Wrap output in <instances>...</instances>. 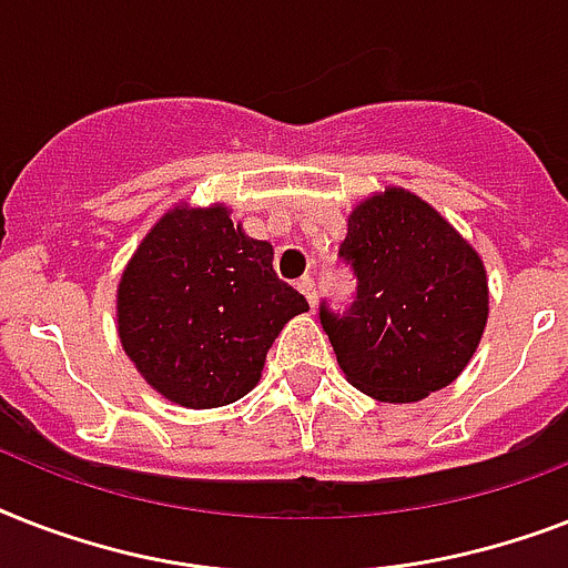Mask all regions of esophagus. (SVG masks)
<instances>
[{
    "mask_svg": "<svg viewBox=\"0 0 568 568\" xmlns=\"http://www.w3.org/2000/svg\"><path fill=\"white\" fill-rule=\"evenodd\" d=\"M297 292L310 301V306H315V280H312V276H301V280H297Z\"/></svg>",
    "mask_w": 568,
    "mask_h": 568,
    "instance_id": "obj_1",
    "label": "esophagus"
}]
</instances>
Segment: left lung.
Here are the masks:
<instances>
[{"mask_svg": "<svg viewBox=\"0 0 568 568\" xmlns=\"http://www.w3.org/2000/svg\"><path fill=\"white\" fill-rule=\"evenodd\" d=\"M338 256L354 267L345 315L321 324L347 383L386 404H413L450 386L484 338V258L430 203L406 189L365 196L347 214Z\"/></svg>", "mask_w": 568, "mask_h": 568, "instance_id": "left-lung-1", "label": "left lung"}]
</instances>
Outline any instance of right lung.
<instances>
[{
	"instance_id": "obj_1",
	"label": "right lung",
	"mask_w": 568,
	"mask_h": 568,
	"mask_svg": "<svg viewBox=\"0 0 568 568\" xmlns=\"http://www.w3.org/2000/svg\"><path fill=\"white\" fill-rule=\"evenodd\" d=\"M223 203H176L118 283L120 345L171 404L214 409L256 386L267 347L310 303L274 274V247Z\"/></svg>"
}]
</instances>
